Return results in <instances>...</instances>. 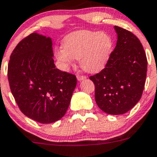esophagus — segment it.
Wrapping results in <instances>:
<instances>
[{"label": "esophagus", "mask_w": 157, "mask_h": 157, "mask_svg": "<svg viewBox=\"0 0 157 157\" xmlns=\"http://www.w3.org/2000/svg\"><path fill=\"white\" fill-rule=\"evenodd\" d=\"M86 77L85 76V75H77V79H78V81H82L83 80V79H85Z\"/></svg>", "instance_id": "esophagus-1"}]
</instances>
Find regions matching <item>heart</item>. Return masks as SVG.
Segmentation results:
<instances>
[{"instance_id":"heart-1","label":"heart","mask_w":157,"mask_h":157,"mask_svg":"<svg viewBox=\"0 0 157 157\" xmlns=\"http://www.w3.org/2000/svg\"><path fill=\"white\" fill-rule=\"evenodd\" d=\"M113 48L111 37L104 32L80 30L64 38L63 48L55 51L63 69H68L80 59L81 67L88 72H97L106 65Z\"/></svg>"}]
</instances>
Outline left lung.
Returning <instances> with one entry per match:
<instances>
[{
    "label": "left lung",
    "instance_id": "8db88e82",
    "mask_svg": "<svg viewBox=\"0 0 157 157\" xmlns=\"http://www.w3.org/2000/svg\"><path fill=\"white\" fill-rule=\"evenodd\" d=\"M116 46L101 72L89 78L95 86V101L111 115L127 113L141 98L146 82L147 59L140 40L125 29L114 26Z\"/></svg>",
    "mask_w": 157,
    "mask_h": 157
}]
</instances>
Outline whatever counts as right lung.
I'll return each mask as SVG.
<instances>
[{
  "label": "right lung",
  "instance_id": "right-lung-1",
  "mask_svg": "<svg viewBox=\"0 0 157 157\" xmlns=\"http://www.w3.org/2000/svg\"><path fill=\"white\" fill-rule=\"evenodd\" d=\"M52 41L37 33L21 40L10 57L7 76L21 112L47 124L60 119L69 107L77 79L55 67Z\"/></svg>",
  "mask_w": 157,
  "mask_h": 157
}]
</instances>
